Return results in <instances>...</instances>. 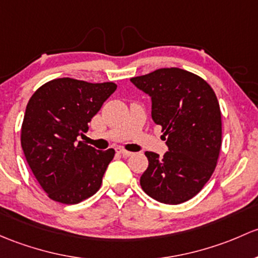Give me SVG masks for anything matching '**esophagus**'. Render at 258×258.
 Returning a JSON list of instances; mask_svg holds the SVG:
<instances>
[{
    "label": "esophagus",
    "instance_id": "esophagus-1",
    "mask_svg": "<svg viewBox=\"0 0 258 258\" xmlns=\"http://www.w3.org/2000/svg\"><path fill=\"white\" fill-rule=\"evenodd\" d=\"M116 152H117V153L122 154V156H123V157H130L132 154V152H128V151L123 150V148H121V147L116 148Z\"/></svg>",
    "mask_w": 258,
    "mask_h": 258
}]
</instances>
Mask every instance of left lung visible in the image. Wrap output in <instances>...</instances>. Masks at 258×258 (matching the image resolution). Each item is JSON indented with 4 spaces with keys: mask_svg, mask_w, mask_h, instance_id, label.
I'll return each instance as SVG.
<instances>
[{
    "mask_svg": "<svg viewBox=\"0 0 258 258\" xmlns=\"http://www.w3.org/2000/svg\"><path fill=\"white\" fill-rule=\"evenodd\" d=\"M152 100V118L162 126L168 152H146L148 168L140 179L146 194L177 205L207 184L221 148V112L211 86L179 68H163L131 79Z\"/></svg>",
    "mask_w": 258,
    "mask_h": 258,
    "instance_id": "left-lung-1",
    "label": "left lung"
}]
</instances>
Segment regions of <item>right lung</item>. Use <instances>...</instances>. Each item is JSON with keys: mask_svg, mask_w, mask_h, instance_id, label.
<instances>
[{"mask_svg": "<svg viewBox=\"0 0 258 258\" xmlns=\"http://www.w3.org/2000/svg\"><path fill=\"white\" fill-rule=\"evenodd\" d=\"M113 83L60 78L45 83L27 104L21 145L27 163L50 199L78 204L100 189L115 151L78 141L116 90Z\"/></svg>", "mask_w": 258, "mask_h": 258, "instance_id": "right-lung-1", "label": "right lung"}]
</instances>
